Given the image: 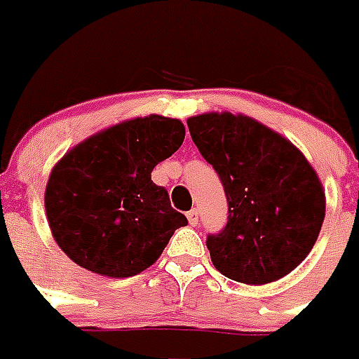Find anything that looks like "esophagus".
I'll return each mask as SVG.
<instances>
[{
    "label": "esophagus",
    "mask_w": 359,
    "mask_h": 359,
    "mask_svg": "<svg viewBox=\"0 0 359 359\" xmlns=\"http://www.w3.org/2000/svg\"><path fill=\"white\" fill-rule=\"evenodd\" d=\"M186 218H188V222H190V225H194V227H196L197 222H199V212H197L196 208H191L190 212L186 214Z\"/></svg>",
    "instance_id": "34e87169"
}]
</instances>
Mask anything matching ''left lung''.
Listing matches in <instances>:
<instances>
[{"label": "left lung", "instance_id": "8db88e82", "mask_svg": "<svg viewBox=\"0 0 359 359\" xmlns=\"http://www.w3.org/2000/svg\"><path fill=\"white\" fill-rule=\"evenodd\" d=\"M186 123L229 205L224 231L207 238L216 270L245 285L292 272L313 250L326 214L317 171L287 137L248 115L210 111Z\"/></svg>", "mask_w": 359, "mask_h": 359}]
</instances>
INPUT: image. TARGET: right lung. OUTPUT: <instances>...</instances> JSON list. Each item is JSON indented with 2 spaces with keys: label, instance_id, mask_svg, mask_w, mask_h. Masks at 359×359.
Wrapping results in <instances>:
<instances>
[{
  "label": "right lung",
  "instance_id": "1",
  "mask_svg": "<svg viewBox=\"0 0 359 359\" xmlns=\"http://www.w3.org/2000/svg\"><path fill=\"white\" fill-rule=\"evenodd\" d=\"M184 134L179 119L135 117L93 134L53 165L44 207L70 261L108 278L137 276L158 261L188 219L151 173Z\"/></svg>",
  "mask_w": 359,
  "mask_h": 359
}]
</instances>
